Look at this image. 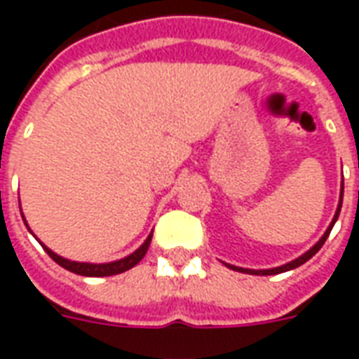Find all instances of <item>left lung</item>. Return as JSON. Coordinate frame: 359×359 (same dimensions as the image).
Listing matches in <instances>:
<instances>
[{"label":"left lung","instance_id":"1","mask_svg":"<svg viewBox=\"0 0 359 359\" xmlns=\"http://www.w3.org/2000/svg\"><path fill=\"white\" fill-rule=\"evenodd\" d=\"M342 196H344V182H342V187H340L339 208H337V213H334V217H332L329 229L325 231V234L321 236V238H319V242H317L316 246H311V248H309L306 254H302L300 257L292 259L290 264L280 265V267H273V269H242V267H236V265H229V264H226V267H231L233 271H241V273H248V275H277V273H285V271H290V269H296V267H300L302 264H306L308 259H311V257L316 256L317 252L321 250V246L325 244V241H327V236L331 234V229L334 226V223H337V219H339V213H340V208H342Z\"/></svg>","mask_w":359,"mask_h":359}]
</instances>
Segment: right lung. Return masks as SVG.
I'll list each match as a JSON object with an SVG mask.
<instances>
[{
	"mask_svg": "<svg viewBox=\"0 0 359 359\" xmlns=\"http://www.w3.org/2000/svg\"><path fill=\"white\" fill-rule=\"evenodd\" d=\"M151 234L146 238V242L142 244L140 248L133 252L130 256L123 257V259H117V262H111V264H82V262H71V259H65V257L57 256L55 252H51L48 246H43V250L48 252V256L59 264L61 267H65L67 271L71 273H76V275H82V277H111V275H118V273H125V271L133 269L134 265L140 262L142 257L146 256V252L149 248V242H151Z\"/></svg>",
	"mask_w": 359,
	"mask_h": 359,
	"instance_id": "right-lung-1",
	"label": "right lung"
}]
</instances>
